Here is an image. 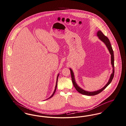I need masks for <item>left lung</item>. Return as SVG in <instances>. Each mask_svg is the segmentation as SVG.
<instances>
[{"instance_id":"obj_1","label":"left lung","mask_w":126,"mask_h":126,"mask_svg":"<svg viewBox=\"0 0 126 126\" xmlns=\"http://www.w3.org/2000/svg\"><path fill=\"white\" fill-rule=\"evenodd\" d=\"M97 36H98L99 39H100V40H101L103 42H104L105 43V44L106 45L107 47H108L109 52H110V53L111 54V64H112V66H113V73H112L111 75L110 76V79H109L108 83H107V84L103 88H102L101 89L99 90L98 91L91 92H87V91H84L83 89H82L81 88H80L77 85V84L76 83V82H75V77H74V73L73 72V71L71 69H70V72H71V77H72V82H73V85H74V87H75L76 90L78 92L80 93V94H84V95H94L97 94H98L100 93L102 91H103L109 85V84H110V83L112 81V80L113 79V77H114V71H115V70H114V52H113V49L112 48V46H111V45L110 44V41H109V39H108V38L107 36H106L103 34V33L101 31H98L97 32Z\"/></svg>"}]
</instances>
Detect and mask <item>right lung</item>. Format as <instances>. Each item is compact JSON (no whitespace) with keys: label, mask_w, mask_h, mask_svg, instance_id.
<instances>
[{"label":"right lung","mask_w":126,"mask_h":126,"mask_svg":"<svg viewBox=\"0 0 126 126\" xmlns=\"http://www.w3.org/2000/svg\"><path fill=\"white\" fill-rule=\"evenodd\" d=\"M58 76H59V75L57 76V81H56V86H55V90H54V92H53V93L50 96V97L48 98V99H49V98H51L54 94H55V91H56V88H57V81H58Z\"/></svg>","instance_id":"right-lung-1"}]
</instances>
